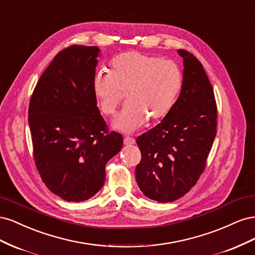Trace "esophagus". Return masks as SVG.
Here are the masks:
<instances>
[{
	"instance_id": "34e87169",
	"label": "esophagus",
	"mask_w": 255,
	"mask_h": 255,
	"mask_svg": "<svg viewBox=\"0 0 255 255\" xmlns=\"http://www.w3.org/2000/svg\"><path fill=\"white\" fill-rule=\"evenodd\" d=\"M136 141L134 138L132 137H125V139H123V143H125L126 145H130V144H134Z\"/></svg>"
}]
</instances>
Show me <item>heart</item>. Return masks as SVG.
<instances>
[{
    "mask_svg": "<svg viewBox=\"0 0 255 255\" xmlns=\"http://www.w3.org/2000/svg\"><path fill=\"white\" fill-rule=\"evenodd\" d=\"M183 84V72L174 60L138 51L122 53L112 60L111 71H98L92 91L101 112L113 116L127 91V105L113 122L114 128L132 133L150 120L170 112Z\"/></svg>",
    "mask_w": 255,
    "mask_h": 255,
    "instance_id": "b5f03b06",
    "label": "heart"
}]
</instances>
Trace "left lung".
I'll use <instances>...</instances> for the list:
<instances>
[{
    "instance_id": "8db88e82",
    "label": "left lung",
    "mask_w": 255,
    "mask_h": 255,
    "mask_svg": "<svg viewBox=\"0 0 255 255\" xmlns=\"http://www.w3.org/2000/svg\"><path fill=\"white\" fill-rule=\"evenodd\" d=\"M177 53L184 66L180 96L160 123L136 139L137 184L160 203L180 199L197 183L217 132L214 90L202 64L186 51Z\"/></svg>"
}]
</instances>
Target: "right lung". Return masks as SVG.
<instances>
[{"mask_svg": "<svg viewBox=\"0 0 255 255\" xmlns=\"http://www.w3.org/2000/svg\"><path fill=\"white\" fill-rule=\"evenodd\" d=\"M98 47L60 51L38 81L28 109L34 158L43 183L69 202L94 197L105 182V166L123 144L107 132L92 91Z\"/></svg>", "mask_w": 255, "mask_h": 255, "instance_id": "1", "label": "right lung"}]
</instances>
